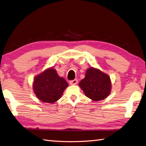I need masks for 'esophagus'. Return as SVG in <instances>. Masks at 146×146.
Listing matches in <instances>:
<instances>
[{"mask_svg": "<svg viewBox=\"0 0 146 146\" xmlns=\"http://www.w3.org/2000/svg\"><path fill=\"white\" fill-rule=\"evenodd\" d=\"M70 84L71 85H76L78 83V80L76 79H74V80H72V81H70Z\"/></svg>", "mask_w": 146, "mask_h": 146, "instance_id": "obj_1", "label": "esophagus"}]
</instances>
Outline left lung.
<instances>
[{"label": "left lung", "instance_id": "1", "mask_svg": "<svg viewBox=\"0 0 146 146\" xmlns=\"http://www.w3.org/2000/svg\"><path fill=\"white\" fill-rule=\"evenodd\" d=\"M79 86L86 96L94 101L106 99L110 94L111 88L110 76L93 67L87 70Z\"/></svg>", "mask_w": 146, "mask_h": 146}]
</instances>
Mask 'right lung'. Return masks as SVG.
Listing matches in <instances>:
<instances>
[{
  "mask_svg": "<svg viewBox=\"0 0 146 146\" xmlns=\"http://www.w3.org/2000/svg\"><path fill=\"white\" fill-rule=\"evenodd\" d=\"M68 84L58 75L53 67L46 69L34 79L33 88L36 97L45 103L53 104L60 99Z\"/></svg>",
  "mask_w": 146,
  "mask_h": 146,
  "instance_id": "right-lung-1",
  "label": "right lung"
}]
</instances>
